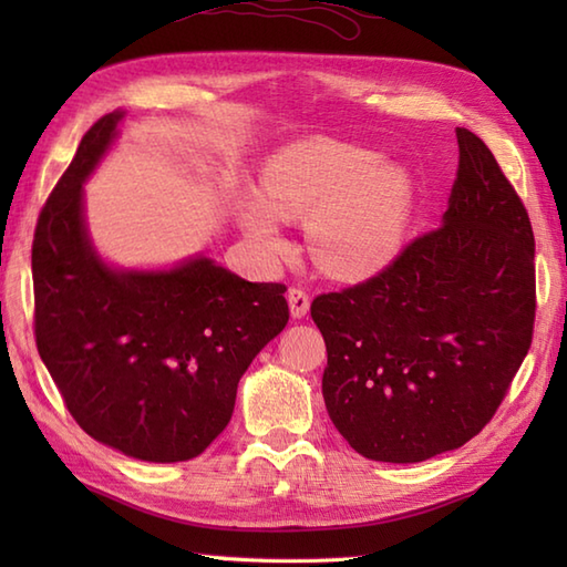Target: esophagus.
<instances>
[{
  "instance_id": "34e87169",
  "label": "esophagus",
  "mask_w": 567,
  "mask_h": 567,
  "mask_svg": "<svg viewBox=\"0 0 567 567\" xmlns=\"http://www.w3.org/2000/svg\"><path fill=\"white\" fill-rule=\"evenodd\" d=\"M287 302H290V311L295 319L307 317L311 299H309L307 290H302V287H290V292H287Z\"/></svg>"
}]
</instances>
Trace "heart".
I'll use <instances>...</instances> for the list:
<instances>
[{
    "label": "heart",
    "instance_id": "obj_1",
    "mask_svg": "<svg viewBox=\"0 0 567 567\" xmlns=\"http://www.w3.org/2000/svg\"><path fill=\"white\" fill-rule=\"evenodd\" d=\"M372 151L315 138L268 163L260 192L236 202L246 238L270 258L287 252L280 219H309V240L323 270L368 277L384 268L404 234L409 183L394 167H378Z\"/></svg>",
    "mask_w": 567,
    "mask_h": 567
}]
</instances>
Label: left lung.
Segmentation results:
<instances>
[{
    "mask_svg": "<svg viewBox=\"0 0 567 567\" xmlns=\"http://www.w3.org/2000/svg\"><path fill=\"white\" fill-rule=\"evenodd\" d=\"M443 226L370 280L319 295L321 392L341 436L380 463L461 449L495 416L532 348L534 231L495 155L455 128Z\"/></svg>",
    "mask_w": 567,
    "mask_h": 567,
    "instance_id": "8db88e82",
    "label": "left lung"
}]
</instances>
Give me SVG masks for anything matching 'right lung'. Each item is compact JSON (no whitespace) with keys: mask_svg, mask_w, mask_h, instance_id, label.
<instances>
[{"mask_svg":"<svg viewBox=\"0 0 567 567\" xmlns=\"http://www.w3.org/2000/svg\"><path fill=\"white\" fill-rule=\"evenodd\" d=\"M122 118L106 114L82 136L39 214L35 346L84 433L138 461L179 463L231 421L240 375L290 319L287 287L204 256L171 270H116L97 256L82 185Z\"/></svg>","mask_w":567,"mask_h":567,"instance_id":"add662e5","label":"right lung"}]
</instances>
